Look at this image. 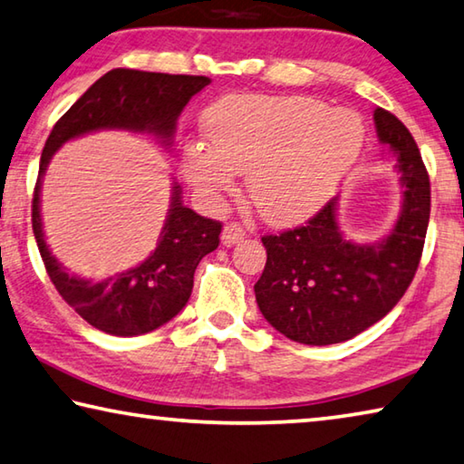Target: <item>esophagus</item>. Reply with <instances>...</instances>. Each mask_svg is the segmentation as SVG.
Segmentation results:
<instances>
[{"instance_id": "esophagus-1", "label": "esophagus", "mask_w": 464, "mask_h": 464, "mask_svg": "<svg viewBox=\"0 0 464 464\" xmlns=\"http://www.w3.org/2000/svg\"><path fill=\"white\" fill-rule=\"evenodd\" d=\"M244 237H246L244 227L237 225V223H229V225L223 227V233H220V244H223L225 247H231L235 244H239V241Z\"/></svg>"}]
</instances>
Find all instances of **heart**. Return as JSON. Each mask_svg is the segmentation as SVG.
<instances>
[{
  "instance_id": "heart-1",
  "label": "heart",
  "mask_w": 464,
  "mask_h": 464,
  "mask_svg": "<svg viewBox=\"0 0 464 464\" xmlns=\"http://www.w3.org/2000/svg\"><path fill=\"white\" fill-rule=\"evenodd\" d=\"M204 134L181 152V171L204 200L231 192L247 173L256 210L272 225L299 223L341 188L363 149L357 113L314 97L229 94L206 109Z\"/></svg>"
}]
</instances>
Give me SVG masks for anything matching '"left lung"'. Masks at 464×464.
I'll list each match as a JSON object with an SVG mask.
<instances>
[{"label":"left lung","mask_w":464,"mask_h":464,"mask_svg":"<svg viewBox=\"0 0 464 464\" xmlns=\"http://www.w3.org/2000/svg\"><path fill=\"white\" fill-rule=\"evenodd\" d=\"M382 144L394 152L402 204L392 231L376 244L344 237L338 198L305 227L266 235V266L254 285L272 328L295 343L349 341L392 310L413 281L430 223V178L411 131L386 109L373 111Z\"/></svg>","instance_id":"8db88e82"}]
</instances>
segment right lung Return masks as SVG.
<instances>
[{
  "mask_svg": "<svg viewBox=\"0 0 464 464\" xmlns=\"http://www.w3.org/2000/svg\"><path fill=\"white\" fill-rule=\"evenodd\" d=\"M210 84L206 76L117 68L101 76L63 113L41 154L33 196V231L47 275L68 305L88 324L113 336H136L167 324L186 307L194 286V272L206 254L218 247L220 223L196 215L183 206L181 188L173 181L171 204L154 252L120 275L88 281L65 270L45 241L41 220V186L53 154L68 140L101 130L150 134L171 146L178 117L189 99Z\"/></svg>",
  "mask_w": 464,
  "mask_h": 464,
  "instance_id": "right-lung-1",
  "label": "right lung"
}]
</instances>
